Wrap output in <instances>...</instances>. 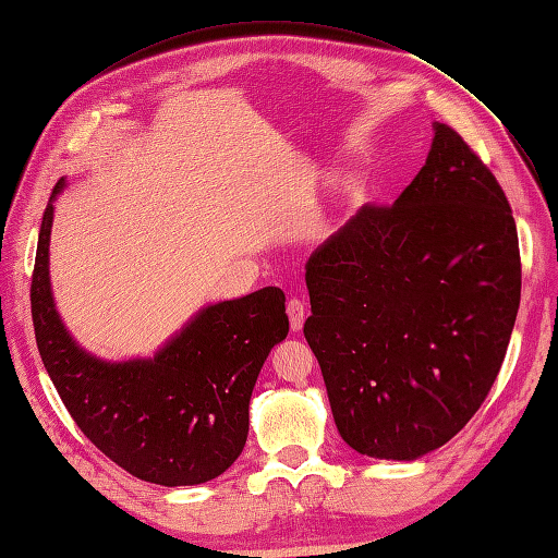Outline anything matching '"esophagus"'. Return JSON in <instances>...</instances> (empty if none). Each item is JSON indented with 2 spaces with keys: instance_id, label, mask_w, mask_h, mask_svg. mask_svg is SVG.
Wrapping results in <instances>:
<instances>
[{
  "instance_id": "esophagus-1",
  "label": "esophagus",
  "mask_w": 558,
  "mask_h": 558,
  "mask_svg": "<svg viewBox=\"0 0 558 558\" xmlns=\"http://www.w3.org/2000/svg\"><path fill=\"white\" fill-rule=\"evenodd\" d=\"M286 314H289L291 330L300 332L302 324H305V302H302L300 298H291L289 305H286Z\"/></svg>"
}]
</instances>
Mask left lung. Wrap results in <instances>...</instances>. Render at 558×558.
Segmentation results:
<instances>
[{"instance_id": "left-lung-1", "label": "left lung", "mask_w": 558, "mask_h": 558, "mask_svg": "<svg viewBox=\"0 0 558 558\" xmlns=\"http://www.w3.org/2000/svg\"><path fill=\"white\" fill-rule=\"evenodd\" d=\"M305 337L342 440L414 461L449 442L500 373L521 298L510 202L453 128L393 205H363L307 263Z\"/></svg>"}]
</instances>
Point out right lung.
Here are the masks:
<instances>
[{"label": "right lung", "mask_w": 558, "mask_h": 558, "mask_svg": "<svg viewBox=\"0 0 558 558\" xmlns=\"http://www.w3.org/2000/svg\"><path fill=\"white\" fill-rule=\"evenodd\" d=\"M62 185L44 211L29 300L41 361L66 412L132 477L191 486L223 475L246 445L260 367L289 335L283 291L267 286L202 310L148 361H99L76 347L50 295L48 242Z\"/></svg>", "instance_id": "add662e5"}]
</instances>
